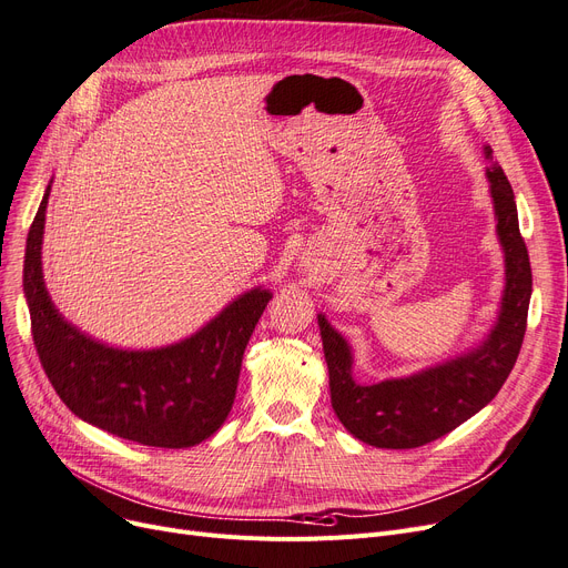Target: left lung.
<instances>
[{"label": "left lung", "instance_id": "8db88e82", "mask_svg": "<svg viewBox=\"0 0 568 568\" xmlns=\"http://www.w3.org/2000/svg\"><path fill=\"white\" fill-rule=\"evenodd\" d=\"M485 155L491 158L489 146H485ZM487 179L496 233L506 254V288L498 320L478 347L410 377L384 379L366 387L352 377L354 358L347 339L320 314L333 410L349 434L366 445L410 449L449 434L483 410L515 366L527 331L531 265L527 244L519 235L508 176L501 165L491 163Z\"/></svg>", "mask_w": 568, "mask_h": 568}]
</instances>
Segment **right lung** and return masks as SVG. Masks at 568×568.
Returning a JSON list of instances; mask_svg holds the SVG:
<instances>
[{
    "instance_id": "obj_1",
    "label": "right lung",
    "mask_w": 568,
    "mask_h": 568,
    "mask_svg": "<svg viewBox=\"0 0 568 568\" xmlns=\"http://www.w3.org/2000/svg\"><path fill=\"white\" fill-rule=\"evenodd\" d=\"M51 186L28 233L22 288L32 337L55 394L106 434L181 449L216 434L229 417L242 356L272 293H242L195 335L161 349H113L88 337L51 303L41 272V240Z\"/></svg>"
}]
</instances>
